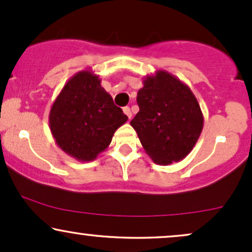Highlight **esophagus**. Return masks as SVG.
Here are the masks:
<instances>
[{
  "instance_id": "obj_1",
  "label": "esophagus",
  "mask_w": 252,
  "mask_h": 252,
  "mask_svg": "<svg viewBox=\"0 0 252 252\" xmlns=\"http://www.w3.org/2000/svg\"><path fill=\"white\" fill-rule=\"evenodd\" d=\"M123 112L126 115V116H128L129 120L131 118V110H130L129 106H126V108H123Z\"/></svg>"
}]
</instances>
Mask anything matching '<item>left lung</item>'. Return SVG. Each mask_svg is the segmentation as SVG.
<instances>
[{
  "mask_svg": "<svg viewBox=\"0 0 252 252\" xmlns=\"http://www.w3.org/2000/svg\"><path fill=\"white\" fill-rule=\"evenodd\" d=\"M137 104L140 111L130 124L150 158L166 166L186 158L204 126L200 105L189 86L158 70L143 79Z\"/></svg>",
  "mask_w": 252,
  "mask_h": 252,
  "instance_id": "8db88e82",
  "label": "left lung"
}]
</instances>
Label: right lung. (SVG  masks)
<instances>
[{"label":"right lung","mask_w":252,"mask_h":252,"mask_svg":"<svg viewBox=\"0 0 252 252\" xmlns=\"http://www.w3.org/2000/svg\"><path fill=\"white\" fill-rule=\"evenodd\" d=\"M56 143L78 161H94L111 143L115 131L128 121L90 70L67 80L50 111Z\"/></svg>","instance_id":"add662e5"}]
</instances>
